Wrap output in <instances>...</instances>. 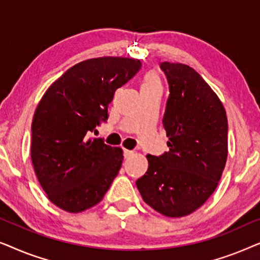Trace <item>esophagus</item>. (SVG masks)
Returning a JSON list of instances; mask_svg holds the SVG:
<instances>
[{"label": "esophagus", "instance_id": "esophagus-1", "mask_svg": "<svg viewBox=\"0 0 260 260\" xmlns=\"http://www.w3.org/2000/svg\"><path fill=\"white\" fill-rule=\"evenodd\" d=\"M123 151H124V157H129V156H131L134 154V151L133 150H129V149H123Z\"/></svg>", "mask_w": 260, "mask_h": 260}]
</instances>
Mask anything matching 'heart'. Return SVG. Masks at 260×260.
I'll list each match as a JSON object with an SVG mask.
<instances>
[{"label": "heart", "instance_id": "obj_1", "mask_svg": "<svg viewBox=\"0 0 260 260\" xmlns=\"http://www.w3.org/2000/svg\"><path fill=\"white\" fill-rule=\"evenodd\" d=\"M150 88H159L161 90V80L156 73H147L144 76L143 83L141 85V90H150Z\"/></svg>", "mask_w": 260, "mask_h": 260}]
</instances>
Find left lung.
Returning <instances> with one entry per match:
<instances>
[{"mask_svg":"<svg viewBox=\"0 0 260 260\" xmlns=\"http://www.w3.org/2000/svg\"><path fill=\"white\" fill-rule=\"evenodd\" d=\"M169 84L163 127L169 151L147 155L149 168L137 188L156 212L186 216L207 201L227 161V116L221 101L200 74L183 63L162 62Z\"/></svg>","mask_w":260,"mask_h":260,"instance_id":"left-lung-1","label":"left lung"}]
</instances>
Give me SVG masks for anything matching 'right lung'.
Here are the masks:
<instances>
[{
  "label": "right lung",
  "instance_id": "1",
  "mask_svg": "<svg viewBox=\"0 0 260 260\" xmlns=\"http://www.w3.org/2000/svg\"><path fill=\"white\" fill-rule=\"evenodd\" d=\"M142 66L140 60L103 56L66 71L42 95L31 123L34 172L49 201L70 213L93 207L118 174L123 150L88 138L108 119L116 90Z\"/></svg>",
  "mask_w": 260,
  "mask_h": 260
}]
</instances>
